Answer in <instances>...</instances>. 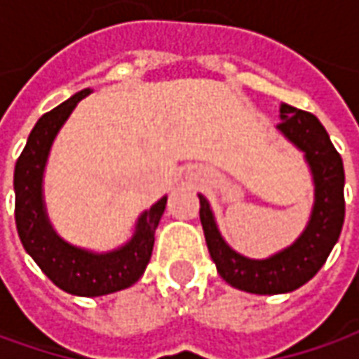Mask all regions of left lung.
Returning <instances> with one entry per match:
<instances>
[{"mask_svg": "<svg viewBox=\"0 0 359 359\" xmlns=\"http://www.w3.org/2000/svg\"><path fill=\"white\" fill-rule=\"evenodd\" d=\"M280 111L282 121L278 128L287 140L306 151V159L316 182V203L311 219L299 240L269 259H248L236 254L222 240L212 210L205 198L200 196V219L205 243L219 276L229 285L259 296L294 292L299 285L310 282L336 245L346 215L344 161L325 128L310 111L292 105H282Z\"/></svg>", "mask_w": 359, "mask_h": 359, "instance_id": "1", "label": "left lung"}]
</instances>
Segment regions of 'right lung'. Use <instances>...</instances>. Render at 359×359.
Segmentation results:
<instances>
[{
  "mask_svg": "<svg viewBox=\"0 0 359 359\" xmlns=\"http://www.w3.org/2000/svg\"><path fill=\"white\" fill-rule=\"evenodd\" d=\"M90 93V90L79 91L37 119L27 137V144L15 161L13 187L15 226L27 254L63 292L74 296L95 297L126 290L142 278L151 257L156 228L165 210L168 198H161L145 214H142L137 222V231L130 243L111 254H88L74 245H67L55 236L43 212L41 175L55 133L60 131L77 102Z\"/></svg>",
  "mask_w": 359,
  "mask_h": 359,
  "instance_id": "obj_1",
  "label": "right lung"
}]
</instances>
